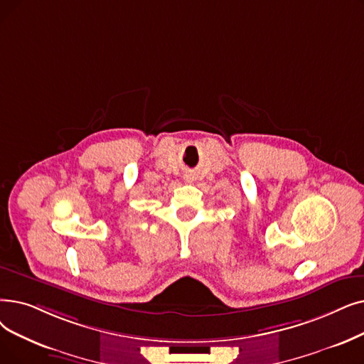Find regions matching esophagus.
<instances>
[{
  "mask_svg": "<svg viewBox=\"0 0 364 364\" xmlns=\"http://www.w3.org/2000/svg\"><path fill=\"white\" fill-rule=\"evenodd\" d=\"M184 180L187 181V183H192L193 180H195V176L192 172H187V173H184Z\"/></svg>",
  "mask_w": 364,
  "mask_h": 364,
  "instance_id": "1",
  "label": "esophagus"
}]
</instances>
